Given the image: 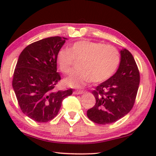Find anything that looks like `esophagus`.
Listing matches in <instances>:
<instances>
[{
	"mask_svg": "<svg viewBox=\"0 0 156 156\" xmlns=\"http://www.w3.org/2000/svg\"><path fill=\"white\" fill-rule=\"evenodd\" d=\"M84 91H74L73 92L74 94H76V95L82 94H84Z\"/></svg>",
	"mask_w": 156,
	"mask_h": 156,
	"instance_id": "esophagus-1",
	"label": "esophagus"
}]
</instances>
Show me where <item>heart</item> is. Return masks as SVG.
Instances as JSON below:
<instances>
[{
  "instance_id": "heart-1",
  "label": "heart",
  "mask_w": 156,
  "mask_h": 156,
  "mask_svg": "<svg viewBox=\"0 0 156 156\" xmlns=\"http://www.w3.org/2000/svg\"><path fill=\"white\" fill-rule=\"evenodd\" d=\"M57 63L62 73L69 74L75 59H82L79 71L74 72L65 80L67 86L82 87L91 81L103 82L112 76L120 62L116 48L99 42L81 40L69 50L63 49L57 54Z\"/></svg>"
}]
</instances>
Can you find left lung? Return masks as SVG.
<instances>
[{"label":"left lung","mask_w":156,"mask_h":156,"mask_svg":"<svg viewBox=\"0 0 156 156\" xmlns=\"http://www.w3.org/2000/svg\"><path fill=\"white\" fill-rule=\"evenodd\" d=\"M121 61L116 73L92 91L96 104L87 111L93 122L108 124L125 116L133 108L140 83V74L131 53L120 51Z\"/></svg>","instance_id":"obj_1"}]
</instances>
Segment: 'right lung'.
<instances>
[{"instance_id": "add662e5", "label": "right lung", "mask_w": 156, "mask_h": 156, "mask_svg": "<svg viewBox=\"0 0 156 156\" xmlns=\"http://www.w3.org/2000/svg\"><path fill=\"white\" fill-rule=\"evenodd\" d=\"M59 36L40 40L29 44L20 53L12 79V88L20 109L37 122L55 118L63 99L72 89L56 91L61 80L57 72V54L65 42Z\"/></svg>"}]
</instances>
